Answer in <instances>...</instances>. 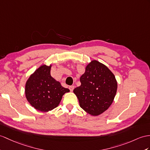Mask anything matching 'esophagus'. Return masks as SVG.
<instances>
[{
  "label": "esophagus",
  "instance_id": "esophagus-1",
  "mask_svg": "<svg viewBox=\"0 0 150 150\" xmlns=\"http://www.w3.org/2000/svg\"><path fill=\"white\" fill-rule=\"evenodd\" d=\"M69 90H70L71 92H72L73 91V90H74V85H71V86H69Z\"/></svg>",
  "mask_w": 150,
  "mask_h": 150
}]
</instances>
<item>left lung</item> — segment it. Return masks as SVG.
Instances as JSON below:
<instances>
[{
  "mask_svg": "<svg viewBox=\"0 0 150 150\" xmlns=\"http://www.w3.org/2000/svg\"><path fill=\"white\" fill-rule=\"evenodd\" d=\"M81 85L73 90L80 107L92 116H98L109 108L117 91V81L108 67L97 60L86 65L80 78Z\"/></svg>",
  "mask_w": 150,
  "mask_h": 150,
  "instance_id": "8db88e82",
  "label": "left lung"
}]
</instances>
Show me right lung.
I'll use <instances>...</instances> for the list:
<instances>
[{
    "instance_id": "add662e5",
    "label": "right lung",
    "mask_w": 150,
    "mask_h": 150,
    "mask_svg": "<svg viewBox=\"0 0 150 150\" xmlns=\"http://www.w3.org/2000/svg\"><path fill=\"white\" fill-rule=\"evenodd\" d=\"M52 65H41L28 79L25 85V96L32 107L42 112L57 108L68 88L61 85L50 74Z\"/></svg>"
}]
</instances>
